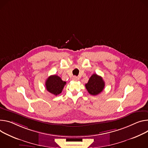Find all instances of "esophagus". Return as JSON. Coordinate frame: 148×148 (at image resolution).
<instances>
[{
    "mask_svg": "<svg viewBox=\"0 0 148 148\" xmlns=\"http://www.w3.org/2000/svg\"><path fill=\"white\" fill-rule=\"evenodd\" d=\"M72 79H73V80H74V81H77V80L78 79V78L76 76H74Z\"/></svg>",
    "mask_w": 148,
    "mask_h": 148,
    "instance_id": "esophagus-1",
    "label": "esophagus"
}]
</instances>
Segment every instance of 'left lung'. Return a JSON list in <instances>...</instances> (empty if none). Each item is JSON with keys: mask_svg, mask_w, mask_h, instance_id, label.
I'll use <instances>...</instances> for the list:
<instances>
[{"mask_svg": "<svg viewBox=\"0 0 148 148\" xmlns=\"http://www.w3.org/2000/svg\"><path fill=\"white\" fill-rule=\"evenodd\" d=\"M86 88L91 95L96 96L103 90L105 83L101 77L96 74H93L86 84Z\"/></svg>", "mask_w": 148, "mask_h": 148, "instance_id": "left-lung-1", "label": "left lung"}]
</instances>
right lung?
I'll return each instance as SVG.
<instances>
[{
	"instance_id": "obj_1",
	"label": "right lung",
	"mask_w": 148,
	"mask_h": 148,
	"mask_svg": "<svg viewBox=\"0 0 148 148\" xmlns=\"http://www.w3.org/2000/svg\"><path fill=\"white\" fill-rule=\"evenodd\" d=\"M65 84L66 82L62 81L61 78L57 75L49 76L45 82L47 91L55 96L60 95Z\"/></svg>"
}]
</instances>
